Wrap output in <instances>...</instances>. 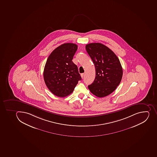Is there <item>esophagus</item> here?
Listing matches in <instances>:
<instances>
[{
  "label": "esophagus",
  "mask_w": 157,
  "mask_h": 157,
  "mask_svg": "<svg viewBox=\"0 0 157 157\" xmlns=\"http://www.w3.org/2000/svg\"><path fill=\"white\" fill-rule=\"evenodd\" d=\"M81 75V76H82V78H84V74H82Z\"/></svg>",
  "instance_id": "1"
}]
</instances>
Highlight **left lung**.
Listing matches in <instances>:
<instances>
[{"label":"left lung","mask_w":157,"mask_h":157,"mask_svg":"<svg viewBox=\"0 0 157 157\" xmlns=\"http://www.w3.org/2000/svg\"><path fill=\"white\" fill-rule=\"evenodd\" d=\"M86 48L96 68L95 79L88 87L97 97H106L121 82L123 68L120 61L111 49L100 43L88 44Z\"/></svg>","instance_id":"left-lung-1"}]
</instances>
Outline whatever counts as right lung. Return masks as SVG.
<instances>
[{"instance_id":"add662e5","label":"right lung","mask_w":157,"mask_h":157,"mask_svg":"<svg viewBox=\"0 0 157 157\" xmlns=\"http://www.w3.org/2000/svg\"><path fill=\"white\" fill-rule=\"evenodd\" d=\"M77 49L75 44H63L48 57L44 68V81L55 96L63 98L70 95L82 79L78 67L72 61Z\"/></svg>"}]
</instances>
